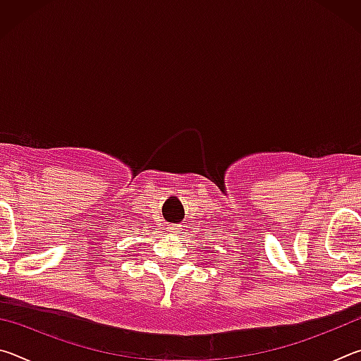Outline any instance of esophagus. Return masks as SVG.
I'll list each match as a JSON object with an SVG mask.
<instances>
[{
  "instance_id": "obj_1",
  "label": "esophagus",
  "mask_w": 361,
  "mask_h": 361,
  "mask_svg": "<svg viewBox=\"0 0 361 361\" xmlns=\"http://www.w3.org/2000/svg\"><path fill=\"white\" fill-rule=\"evenodd\" d=\"M169 231H170V232H173V234H176V232H180V231H181V226H176V224H173V226H170Z\"/></svg>"
}]
</instances>
